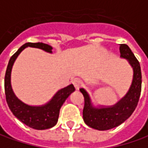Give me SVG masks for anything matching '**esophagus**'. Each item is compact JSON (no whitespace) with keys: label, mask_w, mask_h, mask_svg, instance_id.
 Listing matches in <instances>:
<instances>
[{"label":"esophagus","mask_w":148,"mask_h":148,"mask_svg":"<svg viewBox=\"0 0 148 148\" xmlns=\"http://www.w3.org/2000/svg\"><path fill=\"white\" fill-rule=\"evenodd\" d=\"M73 84H74V88L76 89H79V88L82 85V81L79 79H75L74 81H73Z\"/></svg>","instance_id":"esophagus-1"}]
</instances>
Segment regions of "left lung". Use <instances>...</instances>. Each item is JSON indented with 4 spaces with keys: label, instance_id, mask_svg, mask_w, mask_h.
I'll return each mask as SVG.
<instances>
[{
    "label": "left lung",
    "instance_id": "obj_1",
    "mask_svg": "<svg viewBox=\"0 0 148 148\" xmlns=\"http://www.w3.org/2000/svg\"><path fill=\"white\" fill-rule=\"evenodd\" d=\"M119 50L120 57L127 60L133 69L132 85L122 99L113 106L95 108L91 103L88 93L84 88L79 89L84 98V107L83 110L84 121L88 127L100 131L118 127L128 119L138 105L141 94L142 73L140 64L127 45L121 44Z\"/></svg>",
    "mask_w": 148,
    "mask_h": 148
}]
</instances>
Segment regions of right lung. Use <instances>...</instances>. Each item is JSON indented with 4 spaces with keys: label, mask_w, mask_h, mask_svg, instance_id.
<instances>
[{
    "label": "right lung",
    "mask_w": 148,
    "mask_h": 148,
    "mask_svg": "<svg viewBox=\"0 0 148 148\" xmlns=\"http://www.w3.org/2000/svg\"><path fill=\"white\" fill-rule=\"evenodd\" d=\"M41 49L43 50L52 53V47L44 43H25L19 49L9 60L5 75V93L7 104L12 113L23 123L31 128L37 130L48 129L57 123L60 109L69 94L75 88L73 84H69L59 90L49 103L42 106H29L19 99L12 90L10 84V74L13 64L20 53L26 47Z\"/></svg>",
    "instance_id": "obj_1"
}]
</instances>
